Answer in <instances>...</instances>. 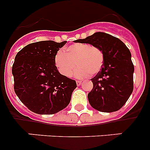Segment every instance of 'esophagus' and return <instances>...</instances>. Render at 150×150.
Wrapping results in <instances>:
<instances>
[{"instance_id":"1","label":"esophagus","mask_w":150,"mask_h":150,"mask_svg":"<svg viewBox=\"0 0 150 150\" xmlns=\"http://www.w3.org/2000/svg\"><path fill=\"white\" fill-rule=\"evenodd\" d=\"M81 84H82V81H79V80H77V81H76V85H77L78 86H80Z\"/></svg>"}]
</instances>
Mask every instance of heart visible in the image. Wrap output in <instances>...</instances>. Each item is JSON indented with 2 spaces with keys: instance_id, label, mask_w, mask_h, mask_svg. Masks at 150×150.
I'll return each mask as SVG.
<instances>
[{
  "instance_id": "heart-1",
  "label": "heart",
  "mask_w": 150,
  "mask_h": 150,
  "mask_svg": "<svg viewBox=\"0 0 150 150\" xmlns=\"http://www.w3.org/2000/svg\"><path fill=\"white\" fill-rule=\"evenodd\" d=\"M104 52L100 48L88 43H75L66 50H59L55 57V63L59 72L70 77L78 66L74 75L84 78L89 74L95 75L100 71L104 63Z\"/></svg>"
}]
</instances>
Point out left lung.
Instances as JSON below:
<instances>
[{
	"label": "left lung",
	"mask_w": 150,
	"mask_h": 150,
	"mask_svg": "<svg viewBox=\"0 0 150 150\" xmlns=\"http://www.w3.org/2000/svg\"><path fill=\"white\" fill-rule=\"evenodd\" d=\"M75 42L89 43L104 52L103 66L91 79L93 88L88 94L90 105L104 112L121 109L134 88V67L128 47L117 38L103 32H96Z\"/></svg>",
	"instance_id": "left-lung-1"
}]
</instances>
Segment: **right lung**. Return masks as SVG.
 Instances as JSON below:
<instances>
[{"label": "right lung", "mask_w": 150, "mask_h": 150, "mask_svg": "<svg viewBox=\"0 0 150 150\" xmlns=\"http://www.w3.org/2000/svg\"><path fill=\"white\" fill-rule=\"evenodd\" d=\"M66 43L44 40L30 43L16 55L12 67L14 91L35 113L54 114L71 101L76 81L62 75L55 63L57 52Z\"/></svg>", "instance_id": "right-lung-1"}]
</instances>
